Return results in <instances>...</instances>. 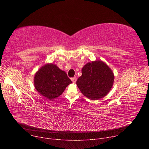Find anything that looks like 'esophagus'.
Masks as SVG:
<instances>
[{
    "label": "esophagus",
    "instance_id": "34e87169",
    "mask_svg": "<svg viewBox=\"0 0 149 149\" xmlns=\"http://www.w3.org/2000/svg\"><path fill=\"white\" fill-rule=\"evenodd\" d=\"M71 81H72V82H73V83H75V82H76V81H77V78H76L75 77H74L72 78H71Z\"/></svg>",
    "mask_w": 149,
    "mask_h": 149
}]
</instances>
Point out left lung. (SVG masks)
<instances>
[{"label":"left lung","instance_id":"8db88e82","mask_svg":"<svg viewBox=\"0 0 149 149\" xmlns=\"http://www.w3.org/2000/svg\"><path fill=\"white\" fill-rule=\"evenodd\" d=\"M114 75L105 62L97 60L88 62L82 68L77 85L82 94L92 100H100L110 91Z\"/></svg>","mask_w":149,"mask_h":149}]
</instances>
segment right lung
Masks as SVG:
<instances>
[{"mask_svg": "<svg viewBox=\"0 0 149 149\" xmlns=\"http://www.w3.org/2000/svg\"><path fill=\"white\" fill-rule=\"evenodd\" d=\"M33 83L40 95L52 100L61 95L72 81L55 64L47 63L35 73Z\"/></svg>", "mask_w": 149, "mask_h": 149, "instance_id": "1", "label": "right lung"}]
</instances>
